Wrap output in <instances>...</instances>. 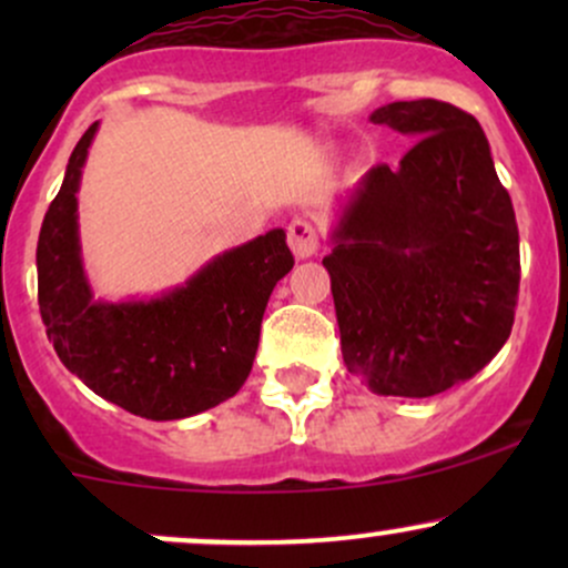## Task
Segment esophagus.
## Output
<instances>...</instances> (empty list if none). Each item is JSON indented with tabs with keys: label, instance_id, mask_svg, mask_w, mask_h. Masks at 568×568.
<instances>
[{
	"label": "esophagus",
	"instance_id": "obj_1",
	"mask_svg": "<svg viewBox=\"0 0 568 568\" xmlns=\"http://www.w3.org/2000/svg\"><path fill=\"white\" fill-rule=\"evenodd\" d=\"M288 245L293 251V256L296 258H312L317 253V247H321V240H317V232L315 226L310 224V221L304 219H293L288 224Z\"/></svg>",
	"mask_w": 568,
	"mask_h": 568
}]
</instances>
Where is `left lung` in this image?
I'll return each instance as SVG.
<instances>
[{
  "label": "left lung",
  "instance_id": "8db88e82",
  "mask_svg": "<svg viewBox=\"0 0 568 568\" xmlns=\"http://www.w3.org/2000/svg\"><path fill=\"white\" fill-rule=\"evenodd\" d=\"M368 120L416 143L395 171L371 168L336 211L323 266L344 366L376 395L429 397L478 374L510 336L518 224L473 114L419 98Z\"/></svg>",
  "mask_w": 568,
  "mask_h": 568
}]
</instances>
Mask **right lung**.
Instances as JSON below:
<instances>
[{
  "label": "right lung",
  "instance_id": "add662e5",
  "mask_svg": "<svg viewBox=\"0 0 568 568\" xmlns=\"http://www.w3.org/2000/svg\"><path fill=\"white\" fill-rule=\"evenodd\" d=\"M98 125L84 130L44 213L39 312L63 366L95 395L143 419H186L230 400L251 374L266 302L293 270L285 230L219 253L158 296L98 298L84 272L77 213Z\"/></svg>",
  "mask_w": 568,
  "mask_h": 568
}]
</instances>
